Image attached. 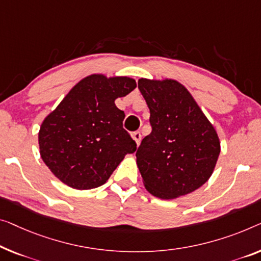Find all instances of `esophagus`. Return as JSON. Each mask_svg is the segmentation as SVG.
Segmentation results:
<instances>
[{
	"mask_svg": "<svg viewBox=\"0 0 261 261\" xmlns=\"http://www.w3.org/2000/svg\"><path fill=\"white\" fill-rule=\"evenodd\" d=\"M131 136H132V138H134V141L136 142V144H137V145H139V143H141V139H142L141 132L136 131V132H134V134H132Z\"/></svg>",
	"mask_w": 261,
	"mask_h": 261,
	"instance_id": "obj_1",
	"label": "esophagus"
}]
</instances>
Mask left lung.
<instances>
[{
	"instance_id": "1",
	"label": "left lung",
	"mask_w": 261,
	"mask_h": 261,
	"mask_svg": "<svg viewBox=\"0 0 261 261\" xmlns=\"http://www.w3.org/2000/svg\"><path fill=\"white\" fill-rule=\"evenodd\" d=\"M138 88L152 126L136 152L144 186L161 199L196 191L212 176L219 157L215 126L180 82L141 79Z\"/></svg>"
}]
</instances>
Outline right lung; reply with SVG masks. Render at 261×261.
Returning <instances> with one entry per match:
<instances>
[{
	"label": "right lung",
	"instance_id": "right-lung-1",
	"mask_svg": "<svg viewBox=\"0 0 261 261\" xmlns=\"http://www.w3.org/2000/svg\"><path fill=\"white\" fill-rule=\"evenodd\" d=\"M127 76L91 73L72 87L38 132L42 161L69 188L91 190L106 184L136 143L123 129L125 115L115 100L135 90Z\"/></svg>",
	"mask_w": 261,
	"mask_h": 261
}]
</instances>
